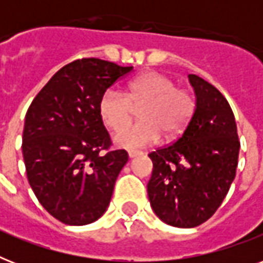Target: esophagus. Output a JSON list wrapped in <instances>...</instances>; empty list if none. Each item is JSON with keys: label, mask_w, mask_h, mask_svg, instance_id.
<instances>
[{"label": "esophagus", "mask_w": 263, "mask_h": 263, "mask_svg": "<svg viewBox=\"0 0 263 263\" xmlns=\"http://www.w3.org/2000/svg\"><path fill=\"white\" fill-rule=\"evenodd\" d=\"M142 154H143V153L139 152V150H129V152H128V157H129V158H135V157H139L142 156Z\"/></svg>", "instance_id": "esophagus-1"}]
</instances>
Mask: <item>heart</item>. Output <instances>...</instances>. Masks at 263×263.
<instances>
[{
    "instance_id": "obj_1",
    "label": "heart",
    "mask_w": 263,
    "mask_h": 263,
    "mask_svg": "<svg viewBox=\"0 0 263 263\" xmlns=\"http://www.w3.org/2000/svg\"><path fill=\"white\" fill-rule=\"evenodd\" d=\"M141 107V121L123 126L135 107ZM99 116L107 127L119 130L113 142L119 147H146L160 139H173L185 129L195 111V98L185 88L176 87L175 80L161 72H146L128 84L127 92L109 88L99 99Z\"/></svg>"
}]
</instances>
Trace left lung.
<instances>
[{
	"label": "left lung",
	"mask_w": 263,
	"mask_h": 263,
	"mask_svg": "<svg viewBox=\"0 0 263 263\" xmlns=\"http://www.w3.org/2000/svg\"><path fill=\"white\" fill-rule=\"evenodd\" d=\"M195 111L175 143L148 154L150 204L165 224L194 228L220 208L236 175L240 142L228 101L214 86L188 75Z\"/></svg>",
	"instance_id": "8db88e82"
}]
</instances>
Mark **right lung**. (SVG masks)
<instances>
[{
    "mask_svg": "<svg viewBox=\"0 0 263 263\" xmlns=\"http://www.w3.org/2000/svg\"><path fill=\"white\" fill-rule=\"evenodd\" d=\"M134 67L82 59L63 67L28 107L23 131L27 179L39 203L67 225L106 212L125 150L110 152L99 99Z\"/></svg>",
    "mask_w": 263,
    "mask_h": 263,
    "instance_id": "1",
    "label": "right lung"
}]
</instances>
